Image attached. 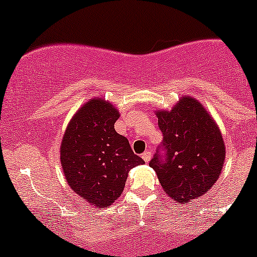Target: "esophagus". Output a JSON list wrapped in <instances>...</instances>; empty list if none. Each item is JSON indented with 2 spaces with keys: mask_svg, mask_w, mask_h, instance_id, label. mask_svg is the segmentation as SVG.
<instances>
[{
  "mask_svg": "<svg viewBox=\"0 0 257 257\" xmlns=\"http://www.w3.org/2000/svg\"><path fill=\"white\" fill-rule=\"evenodd\" d=\"M141 157H143V159H144V161L146 162V163H149V162L151 161V152H150V151L144 152V153H143V156H141Z\"/></svg>",
  "mask_w": 257,
  "mask_h": 257,
  "instance_id": "obj_1",
  "label": "esophagus"
}]
</instances>
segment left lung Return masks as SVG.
<instances>
[{
	"instance_id": "1",
	"label": "left lung",
	"mask_w": 257,
	"mask_h": 257,
	"mask_svg": "<svg viewBox=\"0 0 257 257\" xmlns=\"http://www.w3.org/2000/svg\"><path fill=\"white\" fill-rule=\"evenodd\" d=\"M163 133L166 159L156 153L150 162L169 197L186 203L203 196L222 172L226 146L219 125L192 96L184 95L172 110H156Z\"/></svg>"
}]
</instances>
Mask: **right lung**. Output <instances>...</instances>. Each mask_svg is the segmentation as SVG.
Wrapping results in <instances>:
<instances>
[{
	"label": "right lung",
	"mask_w": 257,
	"mask_h": 257,
	"mask_svg": "<svg viewBox=\"0 0 257 257\" xmlns=\"http://www.w3.org/2000/svg\"><path fill=\"white\" fill-rule=\"evenodd\" d=\"M119 111L91 98L70 119L61 140L60 163L67 185L94 208H108L120 197L132 168L144 164L128 139L114 131Z\"/></svg>",
	"instance_id": "right-lung-1"
}]
</instances>
